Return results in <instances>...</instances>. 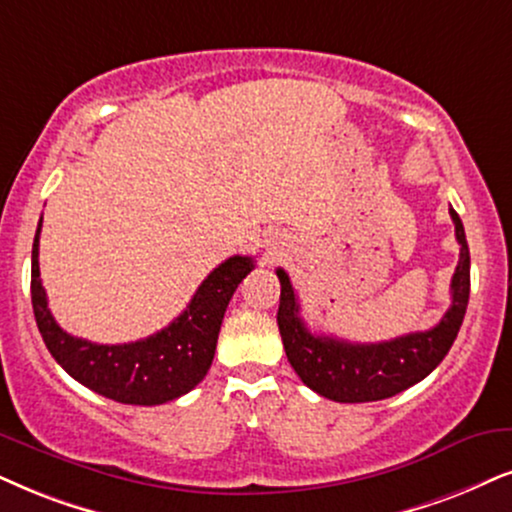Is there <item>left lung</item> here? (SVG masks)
I'll return each instance as SVG.
<instances>
[{
	"mask_svg": "<svg viewBox=\"0 0 512 512\" xmlns=\"http://www.w3.org/2000/svg\"><path fill=\"white\" fill-rule=\"evenodd\" d=\"M461 245L458 267L451 278V307L430 331L401 335L387 342H347L331 335H314L300 319V304L283 269H276L281 281L278 331L286 357L309 390L340 404L380 401L409 390L439 366L454 345L468 309L470 297V250L465 241L461 217L449 210Z\"/></svg>",
	"mask_w": 512,
	"mask_h": 512,
	"instance_id": "left-lung-1",
	"label": "left lung"
}]
</instances>
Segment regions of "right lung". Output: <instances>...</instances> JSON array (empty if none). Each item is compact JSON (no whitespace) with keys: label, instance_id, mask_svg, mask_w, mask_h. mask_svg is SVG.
<instances>
[{"label":"right lung","instance_id":"right-lung-1","mask_svg":"<svg viewBox=\"0 0 512 512\" xmlns=\"http://www.w3.org/2000/svg\"><path fill=\"white\" fill-rule=\"evenodd\" d=\"M40 231L42 219L32 243V312L44 345L63 371L101 397L137 406L165 404L205 378L231 295L255 267L252 257L234 255L210 271L189 307L163 331L125 345H99L66 333L51 316L40 278Z\"/></svg>","mask_w":512,"mask_h":512}]
</instances>
